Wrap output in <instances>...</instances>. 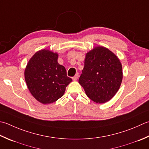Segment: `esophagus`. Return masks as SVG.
I'll return each mask as SVG.
<instances>
[{
  "instance_id": "esophagus-1",
  "label": "esophagus",
  "mask_w": 149,
  "mask_h": 149,
  "mask_svg": "<svg viewBox=\"0 0 149 149\" xmlns=\"http://www.w3.org/2000/svg\"><path fill=\"white\" fill-rule=\"evenodd\" d=\"M78 77H79V74H78V73H77V74H75V76L72 78V79L74 81H76L78 79Z\"/></svg>"
}]
</instances>
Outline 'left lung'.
I'll list each match as a JSON object with an SVG mask.
<instances>
[{
  "label": "left lung",
  "instance_id": "left-lung-1",
  "mask_svg": "<svg viewBox=\"0 0 149 149\" xmlns=\"http://www.w3.org/2000/svg\"><path fill=\"white\" fill-rule=\"evenodd\" d=\"M123 79L119 58L104 46H96L86 54L84 66L79 79L86 95L96 103L110 101Z\"/></svg>",
  "mask_w": 149,
  "mask_h": 149
}]
</instances>
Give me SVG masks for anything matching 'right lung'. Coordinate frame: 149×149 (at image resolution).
<instances>
[{"mask_svg":"<svg viewBox=\"0 0 149 149\" xmlns=\"http://www.w3.org/2000/svg\"><path fill=\"white\" fill-rule=\"evenodd\" d=\"M58 54L40 49L31 57L26 66L24 78L31 95L40 103L50 104L65 94L71 83L65 66L57 62Z\"/></svg>","mask_w":149,"mask_h":149,"instance_id":"add662e5","label":"right lung"}]
</instances>
